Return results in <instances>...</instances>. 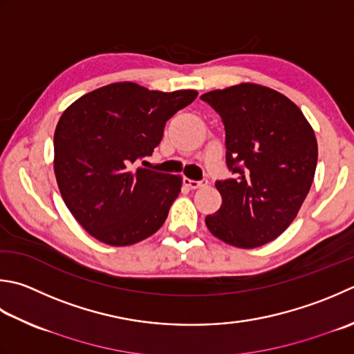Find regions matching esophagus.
<instances>
[{
	"mask_svg": "<svg viewBox=\"0 0 354 354\" xmlns=\"http://www.w3.org/2000/svg\"><path fill=\"white\" fill-rule=\"evenodd\" d=\"M184 184H185L187 187H190L192 190H196V189H201V187H205V185H207V179H203V181H195V179L185 178V179H184Z\"/></svg>",
	"mask_w": 354,
	"mask_h": 354,
	"instance_id": "34e87169",
	"label": "esophagus"
}]
</instances>
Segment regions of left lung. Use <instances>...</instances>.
<instances>
[{
    "label": "left lung",
    "instance_id": "1",
    "mask_svg": "<svg viewBox=\"0 0 354 354\" xmlns=\"http://www.w3.org/2000/svg\"><path fill=\"white\" fill-rule=\"evenodd\" d=\"M223 118L225 161L233 178L216 181L219 210L205 218L213 236L256 248L286 232L315 178L317 142L301 109L287 96L253 82L207 92Z\"/></svg>",
    "mask_w": 354,
    "mask_h": 354
}]
</instances>
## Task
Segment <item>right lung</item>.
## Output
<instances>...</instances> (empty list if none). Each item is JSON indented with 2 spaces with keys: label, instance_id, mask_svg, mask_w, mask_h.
<instances>
[{
  "label": "right lung",
  "instance_id": "add662e5",
  "mask_svg": "<svg viewBox=\"0 0 354 354\" xmlns=\"http://www.w3.org/2000/svg\"><path fill=\"white\" fill-rule=\"evenodd\" d=\"M196 96V90L165 93L126 81L82 95L64 110L53 136L55 176L88 234L124 247L161 228L183 178L133 165L153 153L165 122Z\"/></svg>",
  "mask_w": 354,
  "mask_h": 354
}]
</instances>
